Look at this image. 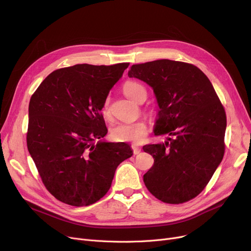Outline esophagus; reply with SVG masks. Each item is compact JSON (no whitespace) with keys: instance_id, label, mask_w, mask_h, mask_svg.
I'll return each instance as SVG.
<instances>
[{"instance_id":"1","label":"esophagus","mask_w":251,"mask_h":251,"mask_svg":"<svg viewBox=\"0 0 251 251\" xmlns=\"http://www.w3.org/2000/svg\"><path fill=\"white\" fill-rule=\"evenodd\" d=\"M132 151H133L134 154H138L141 151V150L139 148H137V147H132Z\"/></svg>"}]
</instances>
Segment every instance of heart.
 <instances>
[{"mask_svg":"<svg viewBox=\"0 0 251 251\" xmlns=\"http://www.w3.org/2000/svg\"><path fill=\"white\" fill-rule=\"evenodd\" d=\"M124 94L132 100L140 102L141 100H146L147 89L137 81H127L123 85ZM101 114L104 118L109 119L110 114V99L105 98L101 105ZM149 131L148 123L144 120H136L132 122H122L116 125L111 135L116 141L120 142H141L146 138Z\"/></svg>","mask_w":251,"mask_h":251,"instance_id":"obj_1","label":"heart"}]
</instances>
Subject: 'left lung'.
I'll list each match as a JSON object with an SVG mask.
<instances>
[{"label": "left lung", "mask_w": 251, "mask_h": 251, "mask_svg": "<svg viewBox=\"0 0 251 251\" xmlns=\"http://www.w3.org/2000/svg\"><path fill=\"white\" fill-rule=\"evenodd\" d=\"M128 76L152 87L160 107L154 135L170 136L143 147L154 161L144 184L166 203L193 200L225 153L226 112L213 84L196 66L167 59L132 65Z\"/></svg>", "instance_id": "8db88e82"}]
</instances>
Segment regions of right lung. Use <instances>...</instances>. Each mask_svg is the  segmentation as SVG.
I'll use <instances>...</instances> for the list:
<instances>
[{
	"label": "right lung",
	"mask_w": 251,
	"mask_h": 251,
	"mask_svg": "<svg viewBox=\"0 0 251 251\" xmlns=\"http://www.w3.org/2000/svg\"><path fill=\"white\" fill-rule=\"evenodd\" d=\"M129 63L77 64L52 71L31 96L27 149L48 191L86 206L111 187L117 167L132 155L124 142H103L101 105Z\"/></svg>",
	"instance_id": "add662e5"
}]
</instances>
